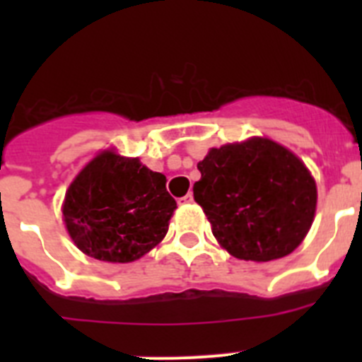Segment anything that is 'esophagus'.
I'll list each match as a JSON object with an SVG mask.
<instances>
[{
	"label": "esophagus",
	"instance_id": "1",
	"mask_svg": "<svg viewBox=\"0 0 362 362\" xmlns=\"http://www.w3.org/2000/svg\"><path fill=\"white\" fill-rule=\"evenodd\" d=\"M192 201H194V196H192V194H187V196H183L179 199V204H188L192 203Z\"/></svg>",
	"mask_w": 362,
	"mask_h": 362
}]
</instances>
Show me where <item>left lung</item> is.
Instances as JSON below:
<instances>
[{"label": "left lung", "mask_w": 362, "mask_h": 362, "mask_svg": "<svg viewBox=\"0 0 362 362\" xmlns=\"http://www.w3.org/2000/svg\"><path fill=\"white\" fill-rule=\"evenodd\" d=\"M194 197L233 257L267 263L292 254L312 226L317 188L290 150L252 137L197 163Z\"/></svg>", "instance_id": "left-lung-1"}]
</instances>
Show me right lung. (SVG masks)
<instances>
[{
    "label": "right lung",
    "mask_w": 362,
    "mask_h": 362,
    "mask_svg": "<svg viewBox=\"0 0 362 362\" xmlns=\"http://www.w3.org/2000/svg\"><path fill=\"white\" fill-rule=\"evenodd\" d=\"M175 209L165 175L136 158L103 152L69 187L63 217L83 254L108 263H130L165 238Z\"/></svg>",
    "instance_id": "add662e5"
}]
</instances>
